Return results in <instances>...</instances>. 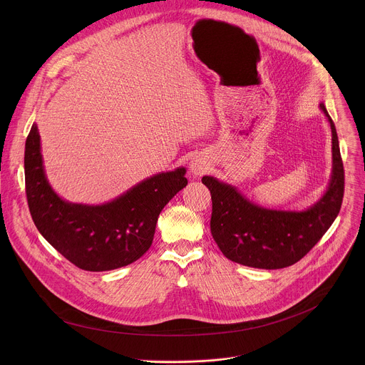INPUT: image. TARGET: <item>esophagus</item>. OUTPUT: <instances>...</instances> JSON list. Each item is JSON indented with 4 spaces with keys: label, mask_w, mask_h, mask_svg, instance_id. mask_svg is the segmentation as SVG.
Instances as JSON below:
<instances>
[{
    "label": "esophagus",
    "mask_w": 365,
    "mask_h": 365,
    "mask_svg": "<svg viewBox=\"0 0 365 365\" xmlns=\"http://www.w3.org/2000/svg\"><path fill=\"white\" fill-rule=\"evenodd\" d=\"M205 168H207V167H205L201 161H198V160H194V161L190 164V170H191V174H192L194 177H201V175L204 174Z\"/></svg>",
    "instance_id": "obj_1"
}]
</instances>
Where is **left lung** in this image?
Instances as JSON below:
<instances>
[{"mask_svg":"<svg viewBox=\"0 0 365 365\" xmlns=\"http://www.w3.org/2000/svg\"><path fill=\"white\" fill-rule=\"evenodd\" d=\"M331 129V177L326 192L304 210L264 208L215 177H202L212 198L210 233L223 256L242 265L277 269L295 264L337 217L344 194V168L334 123L319 104Z\"/></svg>","mask_w":365,"mask_h":365,"instance_id":"8db88e82","label":"left lung"}]
</instances>
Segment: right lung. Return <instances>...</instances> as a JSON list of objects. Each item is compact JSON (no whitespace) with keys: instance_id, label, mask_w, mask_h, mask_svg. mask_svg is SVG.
<instances>
[{"instance_id":"obj_1","label":"right lung","mask_w":365,"mask_h":365,"mask_svg":"<svg viewBox=\"0 0 365 365\" xmlns=\"http://www.w3.org/2000/svg\"><path fill=\"white\" fill-rule=\"evenodd\" d=\"M25 187L41 235L86 271H109L139 260L152 246L157 219L187 184L185 167L155 174L103 205L73 204L48 181L41 136L32 125L25 145Z\"/></svg>"}]
</instances>
